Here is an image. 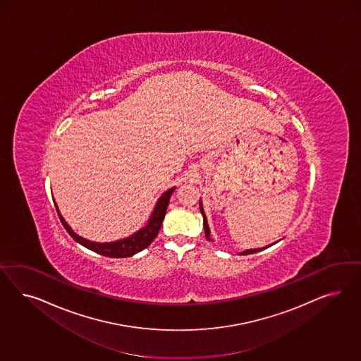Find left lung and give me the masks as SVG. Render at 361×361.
Masks as SVG:
<instances>
[{
  "label": "left lung",
  "mask_w": 361,
  "mask_h": 361,
  "mask_svg": "<svg viewBox=\"0 0 361 361\" xmlns=\"http://www.w3.org/2000/svg\"><path fill=\"white\" fill-rule=\"evenodd\" d=\"M200 212H201V214H202V217H204V229H205V237H207V240H210V229H209L208 219H207L205 212H204V208H202V202H201V200H200ZM273 245L264 246V247H261V249H249V250L240 252V254H252V252H261V250H264V249H267V247H270V246H273Z\"/></svg>",
  "instance_id": "obj_1"
}]
</instances>
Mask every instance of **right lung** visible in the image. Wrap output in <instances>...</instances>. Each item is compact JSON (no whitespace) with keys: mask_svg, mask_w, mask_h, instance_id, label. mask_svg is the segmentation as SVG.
I'll return each instance as SVG.
<instances>
[{"mask_svg":"<svg viewBox=\"0 0 361 361\" xmlns=\"http://www.w3.org/2000/svg\"><path fill=\"white\" fill-rule=\"evenodd\" d=\"M175 189L176 186H173V188L165 190L164 193L159 197L149 219L142 229L135 231L130 237L114 240V242H94V240H86V238L78 235L77 233L71 229L70 225L66 222V219L61 214L59 208H58L55 201L54 205L62 225L65 226L67 233L74 238V240H77L78 243H80L82 246L87 247L92 252L106 255L109 258H127V257H132L136 252H142L145 247H148L152 243V240L157 237L160 228H161V224H163V219L165 217V213H166L169 198L172 196Z\"/></svg>","mask_w":361,"mask_h":361,"instance_id":"right-lung-1","label":"right lung"}]
</instances>
